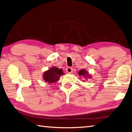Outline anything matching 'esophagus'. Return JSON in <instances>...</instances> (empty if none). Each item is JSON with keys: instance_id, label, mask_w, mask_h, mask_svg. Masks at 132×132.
<instances>
[{"instance_id": "34e87169", "label": "esophagus", "mask_w": 132, "mask_h": 132, "mask_svg": "<svg viewBox=\"0 0 132 132\" xmlns=\"http://www.w3.org/2000/svg\"><path fill=\"white\" fill-rule=\"evenodd\" d=\"M66 70L67 72H68V73H71L73 71V69H72V68H71V67H68V68H66Z\"/></svg>"}]
</instances>
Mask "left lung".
<instances>
[{
	"mask_svg": "<svg viewBox=\"0 0 132 132\" xmlns=\"http://www.w3.org/2000/svg\"><path fill=\"white\" fill-rule=\"evenodd\" d=\"M79 76H85V77H87L88 75V73L85 70H81L80 71H78Z\"/></svg>",
	"mask_w": 132,
	"mask_h": 132,
	"instance_id": "left-lung-1",
	"label": "left lung"
}]
</instances>
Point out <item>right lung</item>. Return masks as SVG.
Returning a JSON list of instances; mask_svg holds the SVG:
<instances>
[{
  "label": "right lung",
  "mask_w": 132,
  "mask_h": 132,
  "mask_svg": "<svg viewBox=\"0 0 132 132\" xmlns=\"http://www.w3.org/2000/svg\"><path fill=\"white\" fill-rule=\"evenodd\" d=\"M63 74V73L62 69L52 67L48 70L45 71L43 75V77H44V80L45 82L52 83L58 81L60 77Z\"/></svg>",
  "instance_id": "obj_1"
}]
</instances>
